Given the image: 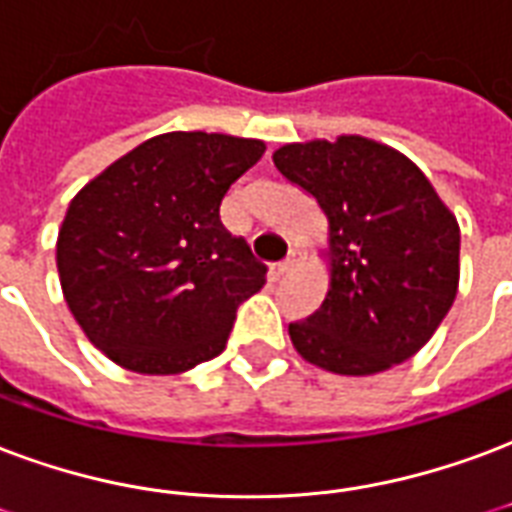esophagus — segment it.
<instances>
[{
  "mask_svg": "<svg viewBox=\"0 0 512 512\" xmlns=\"http://www.w3.org/2000/svg\"><path fill=\"white\" fill-rule=\"evenodd\" d=\"M298 260H301V255H298V252H290V257H287V260H282L279 266H274V274L276 276L290 274V271H293V268L298 266Z\"/></svg>",
  "mask_w": 512,
  "mask_h": 512,
  "instance_id": "obj_1",
  "label": "esophagus"
}]
</instances>
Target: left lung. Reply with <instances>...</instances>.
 <instances>
[{
	"instance_id": "8db88e82",
	"label": "left lung",
	"mask_w": 512,
	"mask_h": 512,
	"mask_svg": "<svg viewBox=\"0 0 512 512\" xmlns=\"http://www.w3.org/2000/svg\"><path fill=\"white\" fill-rule=\"evenodd\" d=\"M274 165L328 219V293L287 328L295 352L344 377L412 358L456 301V214L410 157L363 135L285 143Z\"/></svg>"
}]
</instances>
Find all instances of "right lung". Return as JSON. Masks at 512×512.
I'll list each match as a JSON object with an SVG mask.
<instances>
[{"instance_id": "1", "label": "right lung", "mask_w": 512, "mask_h": 512, "mask_svg": "<svg viewBox=\"0 0 512 512\" xmlns=\"http://www.w3.org/2000/svg\"><path fill=\"white\" fill-rule=\"evenodd\" d=\"M263 151L257 138L165 132L70 200L56 238L59 282L105 358L138 374H181L225 350L266 266L222 227L219 206Z\"/></svg>"}]
</instances>
